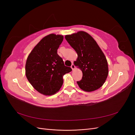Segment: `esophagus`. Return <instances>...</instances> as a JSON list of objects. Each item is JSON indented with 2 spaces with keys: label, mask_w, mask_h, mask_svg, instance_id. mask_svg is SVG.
I'll return each mask as SVG.
<instances>
[{
  "label": "esophagus",
  "mask_w": 135,
  "mask_h": 135,
  "mask_svg": "<svg viewBox=\"0 0 135 135\" xmlns=\"http://www.w3.org/2000/svg\"><path fill=\"white\" fill-rule=\"evenodd\" d=\"M71 68L72 69V70H74V69H75V66H74V64H72V65H71Z\"/></svg>",
  "instance_id": "obj_1"
}]
</instances>
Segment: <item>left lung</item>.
<instances>
[{
    "label": "left lung",
    "instance_id": "obj_1",
    "mask_svg": "<svg viewBox=\"0 0 135 135\" xmlns=\"http://www.w3.org/2000/svg\"><path fill=\"white\" fill-rule=\"evenodd\" d=\"M65 38L78 55L74 65L83 73L82 79L77 81L79 88L92 92L103 86L109 74L108 64L96 40L83 31L66 35Z\"/></svg>",
    "mask_w": 135,
    "mask_h": 135
}]
</instances>
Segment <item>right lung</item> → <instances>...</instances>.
Segmentation results:
<instances>
[{
    "instance_id": "obj_1",
    "label": "right lung",
    "mask_w": 135,
    "mask_h": 135,
    "mask_svg": "<svg viewBox=\"0 0 135 135\" xmlns=\"http://www.w3.org/2000/svg\"><path fill=\"white\" fill-rule=\"evenodd\" d=\"M64 36L50 34L42 38L28 55L25 74L32 86L38 92L51 96L57 92L63 84V76L70 72L65 66L57 51Z\"/></svg>"
}]
</instances>
